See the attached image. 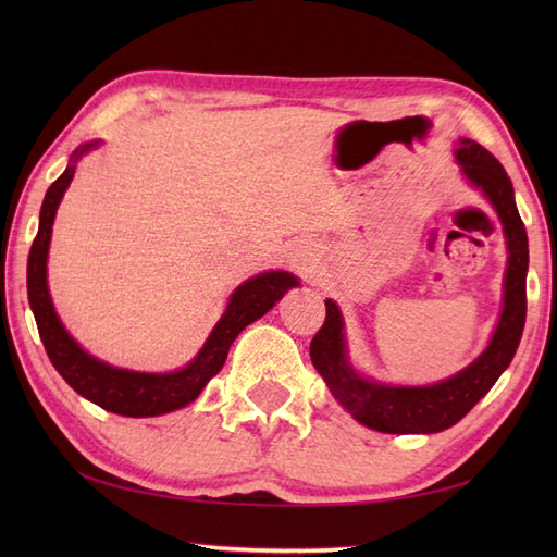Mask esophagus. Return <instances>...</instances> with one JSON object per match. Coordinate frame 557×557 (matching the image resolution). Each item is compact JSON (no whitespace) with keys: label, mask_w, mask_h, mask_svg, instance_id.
<instances>
[{"label":"esophagus","mask_w":557,"mask_h":557,"mask_svg":"<svg viewBox=\"0 0 557 557\" xmlns=\"http://www.w3.org/2000/svg\"><path fill=\"white\" fill-rule=\"evenodd\" d=\"M309 253H297L294 256V268H299V270H309Z\"/></svg>","instance_id":"1"}]
</instances>
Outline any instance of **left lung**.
<instances>
[{
  "instance_id": "left-lung-1",
  "label": "left lung",
  "mask_w": 557,
  "mask_h": 557,
  "mask_svg": "<svg viewBox=\"0 0 557 557\" xmlns=\"http://www.w3.org/2000/svg\"><path fill=\"white\" fill-rule=\"evenodd\" d=\"M457 160L467 180L481 188L498 210L507 239L505 306L491 345L481 357L449 381L429 387H387L363 381L345 357L342 315L335 301H325V323L311 339V361L323 375L330 393L354 419L383 433H437L467 417L510 366L527 321V268L529 242L524 222L515 206V188L503 164L476 140L465 138Z\"/></svg>"
}]
</instances>
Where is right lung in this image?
I'll list each match as a JSON object with an SVG mask.
<instances>
[{"label":"right lung","mask_w":557,"mask_h":557,"mask_svg":"<svg viewBox=\"0 0 557 557\" xmlns=\"http://www.w3.org/2000/svg\"><path fill=\"white\" fill-rule=\"evenodd\" d=\"M96 144L81 146L76 158L90 150ZM74 180V164L47 188L42 208H40V227L38 236L30 246L28 256V301L38 323V333L45 345L47 357L59 371V375L76 389L81 397L90 399L92 405L108 409L122 417H160V413L174 411L194 401L200 389L208 385L212 375L224 366L232 342L242 330L253 323L256 318L268 313L275 301L282 299L289 287L297 285V277L289 272H263L232 294L227 311L212 330L206 347L198 357L176 373H134L92 359L83 351L66 330L59 323L52 309L50 292H47V248H50L52 222L59 200H62L66 186Z\"/></svg>","instance_id":"right-lung-1"}]
</instances>
